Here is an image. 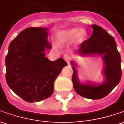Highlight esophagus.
<instances>
[{"instance_id":"1","label":"esophagus","mask_w":124,"mask_h":124,"mask_svg":"<svg viewBox=\"0 0 124 124\" xmlns=\"http://www.w3.org/2000/svg\"><path fill=\"white\" fill-rule=\"evenodd\" d=\"M63 59H64L65 61L67 63H69L70 61V59H71V56L68 54H65L64 56H63Z\"/></svg>"}]
</instances>
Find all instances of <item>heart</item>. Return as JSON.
<instances>
[{"label": "heart", "instance_id": "heart-1", "mask_svg": "<svg viewBox=\"0 0 124 124\" xmlns=\"http://www.w3.org/2000/svg\"><path fill=\"white\" fill-rule=\"evenodd\" d=\"M85 36V31L83 29L79 30L78 28H72L68 30H64L60 32L57 36V42L59 43H63L65 41H72L75 38L82 39Z\"/></svg>", "mask_w": 124, "mask_h": 124}]
</instances>
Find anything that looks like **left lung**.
Instances as JSON below:
<instances>
[{"instance_id": "obj_1", "label": "left lung", "mask_w": 124, "mask_h": 124, "mask_svg": "<svg viewBox=\"0 0 124 124\" xmlns=\"http://www.w3.org/2000/svg\"><path fill=\"white\" fill-rule=\"evenodd\" d=\"M91 27L93 29L92 36L81 44L77 52L83 56L102 55L105 64L103 71L105 81L101 85L81 83L77 77L75 65L71 62L73 70L72 81L74 90L79 95L91 99H99L107 96L119 83L122 77L121 56L116 42L110 34L97 25H93Z\"/></svg>"}]
</instances>
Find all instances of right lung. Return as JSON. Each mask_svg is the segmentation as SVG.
<instances>
[{"label": "right lung", "instance_id": "obj_1", "mask_svg": "<svg viewBox=\"0 0 124 124\" xmlns=\"http://www.w3.org/2000/svg\"><path fill=\"white\" fill-rule=\"evenodd\" d=\"M47 27H28L10 43L5 58L6 81L24 101L37 102L50 97L54 83L68 63L62 58L51 61L45 50L51 49L47 40Z\"/></svg>", "mask_w": 124, "mask_h": 124}]
</instances>
